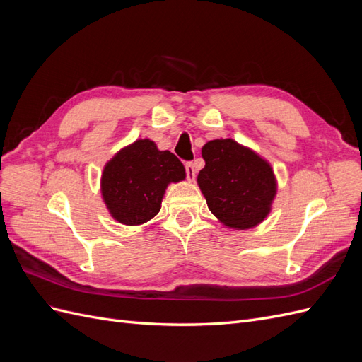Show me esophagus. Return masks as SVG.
Segmentation results:
<instances>
[{"mask_svg": "<svg viewBox=\"0 0 362 362\" xmlns=\"http://www.w3.org/2000/svg\"><path fill=\"white\" fill-rule=\"evenodd\" d=\"M185 173H187V180L189 181H194V178H196V169H194V164L192 161L185 163Z\"/></svg>", "mask_w": 362, "mask_h": 362, "instance_id": "1", "label": "esophagus"}]
</instances>
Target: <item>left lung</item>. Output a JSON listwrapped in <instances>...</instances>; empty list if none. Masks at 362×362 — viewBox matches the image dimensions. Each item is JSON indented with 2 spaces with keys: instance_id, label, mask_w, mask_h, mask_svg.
Instances as JSON below:
<instances>
[{
  "instance_id": "obj_1",
  "label": "left lung",
  "mask_w": 362,
  "mask_h": 362,
  "mask_svg": "<svg viewBox=\"0 0 362 362\" xmlns=\"http://www.w3.org/2000/svg\"><path fill=\"white\" fill-rule=\"evenodd\" d=\"M202 158L198 185L217 221L233 231L264 222L278 193L272 164L231 137L206 141Z\"/></svg>"
}]
</instances>
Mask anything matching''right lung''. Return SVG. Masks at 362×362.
<instances>
[{
  "instance_id": "obj_1",
  "label": "right lung",
  "mask_w": 362,
  "mask_h": 362,
  "mask_svg": "<svg viewBox=\"0 0 362 362\" xmlns=\"http://www.w3.org/2000/svg\"><path fill=\"white\" fill-rule=\"evenodd\" d=\"M185 180L184 164L154 140L137 139L104 164L101 196L116 222L139 226L156 217L168 185Z\"/></svg>"
}]
</instances>
